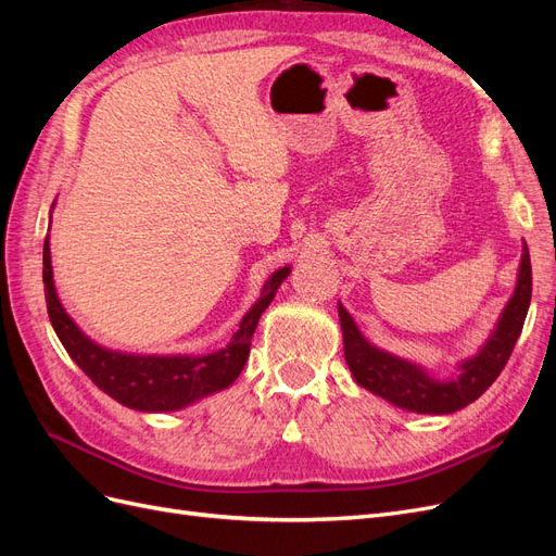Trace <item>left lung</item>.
Segmentation results:
<instances>
[{"label":"left lung","instance_id":"obj_1","mask_svg":"<svg viewBox=\"0 0 556 556\" xmlns=\"http://www.w3.org/2000/svg\"><path fill=\"white\" fill-rule=\"evenodd\" d=\"M531 304V260L529 248L521 250V264L517 288L508 306L503 308L494 333L486 339L476 357L459 364L462 374L454 380H433L422 366L410 364L390 352L378 350L359 333L355 319L339 304V317L343 329L345 362L352 376L364 390L382 396L399 408L413 413L445 415L462 410L468 403L486 392L503 366L508 364L513 348L525 327L527 311Z\"/></svg>","mask_w":556,"mask_h":556}]
</instances>
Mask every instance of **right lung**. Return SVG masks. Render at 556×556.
<instances>
[{"instance_id": "right-lung-1", "label": "right lung", "mask_w": 556, "mask_h": 556, "mask_svg": "<svg viewBox=\"0 0 556 556\" xmlns=\"http://www.w3.org/2000/svg\"><path fill=\"white\" fill-rule=\"evenodd\" d=\"M288 274L290 266H285L266 280L260 301H255V306L245 313L239 331L231 336V343L227 348L204 357L127 355V352H115L97 345L66 315L55 292L48 239L43 243L46 306L58 339L99 390L106 392L117 403H123V406L141 413L180 410L199 399L225 390V387L237 380L250 355V341L257 329L260 317L274 301L276 290L288 278Z\"/></svg>"}]
</instances>
